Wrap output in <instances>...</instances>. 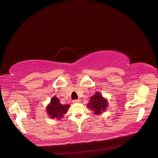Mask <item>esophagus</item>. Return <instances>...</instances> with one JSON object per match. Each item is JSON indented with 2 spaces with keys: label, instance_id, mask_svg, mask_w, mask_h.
Listing matches in <instances>:
<instances>
[{
  "label": "esophagus",
  "instance_id": "34e87169",
  "mask_svg": "<svg viewBox=\"0 0 158 158\" xmlns=\"http://www.w3.org/2000/svg\"><path fill=\"white\" fill-rule=\"evenodd\" d=\"M80 101H81L80 99H75V100L73 101V103H78Z\"/></svg>",
  "mask_w": 158,
  "mask_h": 158
}]
</instances>
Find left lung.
Returning a JSON list of instances; mask_svg holds the SVG:
<instances>
[{"label": "left lung", "mask_w": 158, "mask_h": 158, "mask_svg": "<svg viewBox=\"0 0 158 158\" xmlns=\"http://www.w3.org/2000/svg\"><path fill=\"white\" fill-rule=\"evenodd\" d=\"M108 106V101L101 94L97 92L90 98V101L87 104V108L93 111L94 114H101L106 110Z\"/></svg>", "instance_id": "left-lung-1"}]
</instances>
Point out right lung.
<instances>
[{"label":"right lung","mask_w":158,"mask_h":158,"mask_svg":"<svg viewBox=\"0 0 158 158\" xmlns=\"http://www.w3.org/2000/svg\"><path fill=\"white\" fill-rule=\"evenodd\" d=\"M69 105H61L56 97L52 98L50 103L46 107V111L52 119H61L69 109Z\"/></svg>","instance_id":"1"}]
</instances>
